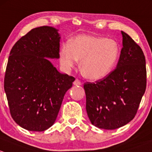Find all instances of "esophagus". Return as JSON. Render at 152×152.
Segmentation results:
<instances>
[{
  "instance_id": "esophagus-1",
  "label": "esophagus",
  "mask_w": 152,
  "mask_h": 152,
  "mask_svg": "<svg viewBox=\"0 0 152 152\" xmlns=\"http://www.w3.org/2000/svg\"><path fill=\"white\" fill-rule=\"evenodd\" d=\"M73 84H74L75 86H80L81 82H80V80H79L78 79H76L74 81V83H73Z\"/></svg>"
}]
</instances>
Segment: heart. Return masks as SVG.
<instances>
[{
	"instance_id": "1",
	"label": "heart",
	"mask_w": 152,
	"mask_h": 152,
	"mask_svg": "<svg viewBox=\"0 0 152 152\" xmlns=\"http://www.w3.org/2000/svg\"><path fill=\"white\" fill-rule=\"evenodd\" d=\"M119 56V47L113 39L81 35L69 45L61 48L59 60L66 71H69L81 60L80 69L89 80H98L106 77L113 69Z\"/></svg>"
}]
</instances>
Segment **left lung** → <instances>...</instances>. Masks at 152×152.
<instances>
[{
	"label": "left lung",
	"mask_w": 152,
	"mask_h": 152,
	"mask_svg": "<svg viewBox=\"0 0 152 152\" xmlns=\"http://www.w3.org/2000/svg\"><path fill=\"white\" fill-rule=\"evenodd\" d=\"M117 66L102 79L85 83L86 111L96 127L115 129L132 121L146 88V58L140 47L121 31Z\"/></svg>",
	"instance_id": "8db88e82"
}]
</instances>
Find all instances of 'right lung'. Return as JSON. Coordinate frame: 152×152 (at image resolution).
<instances>
[{
  "mask_svg": "<svg viewBox=\"0 0 152 152\" xmlns=\"http://www.w3.org/2000/svg\"><path fill=\"white\" fill-rule=\"evenodd\" d=\"M60 35L49 26L36 28L9 54L4 77L11 115L19 126L42 132L56 121L75 77L59 72L48 58H58Z\"/></svg>",
  "mask_w": 152,
  "mask_h": 152,
  "instance_id": "obj_1",
  "label": "right lung"
}]
</instances>
